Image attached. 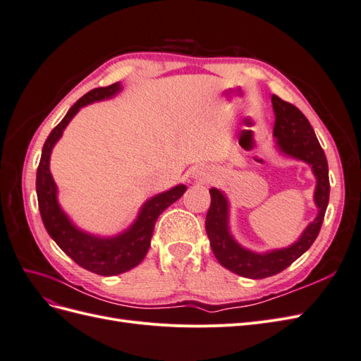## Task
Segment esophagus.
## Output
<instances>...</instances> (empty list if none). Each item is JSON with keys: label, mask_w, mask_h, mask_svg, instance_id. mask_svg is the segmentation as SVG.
<instances>
[{"label": "esophagus", "mask_w": 361, "mask_h": 361, "mask_svg": "<svg viewBox=\"0 0 361 361\" xmlns=\"http://www.w3.org/2000/svg\"><path fill=\"white\" fill-rule=\"evenodd\" d=\"M194 176H195V179H200V180H206L207 178H209V174H207V171H204L203 169H199V170H195V173H194Z\"/></svg>", "instance_id": "obj_1"}]
</instances>
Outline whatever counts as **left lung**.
<instances>
[{
  "instance_id": "8db88e82",
  "label": "left lung",
  "mask_w": 361,
  "mask_h": 361,
  "mask_svg": "<svg viewBox=\"0 0 361 361\" xmlns=\"http://www.w3.org/2000/svg\"><path fill=\"white\" fill-rule=\"evenodd\" d=\"M271 102L276 116L274 130H272L276 147L281 155L304 161L312 167L316 178L313 200L318 207V215L289 247L256 253L238 244L228 226V211H231L228 207L231 206H228L226 194L218 188H211V206L204 226L214 255L228 271L253 280L279 274L312 247L321 231L330 199L329 162L307 117L297 106L280 99L276 94H272Z\"/></svg>"
}]
</instances>
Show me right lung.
I'll return each mask as SVG.
<instances>
[{
	"label": "right lung",
	"instance_id": "1",
	"mask_svg": "<svg viewBox=\"0 0 361 361\" xmlns=\"http://www.w3.org/2000/svg\"><path fill=\"white\" fill-rule=\"evenodd\" d=\"M120 90H122L120 82L108 87H99V89H93L84 94L81 99L71 106L68 114L51 130L45 145H43L36 176L39 211L49 236L80 267L94 272V274L106 277L122 274V272L133 269L145 259L150 247L152 233H154L158 216L187 191V187L180 183L169 191L154 195V197L143 203L135 221L125 232L108 238L81 231L80 227H76L71 221L68 214L61 209L57 199V185L54 182L49 170L52 149L61 138L63 130L66 129L71 120L82 106L97 101L110 99Z\"/></svg>",
	"mask_w": 361,
	"mask_h": 361
}]
</instances>
